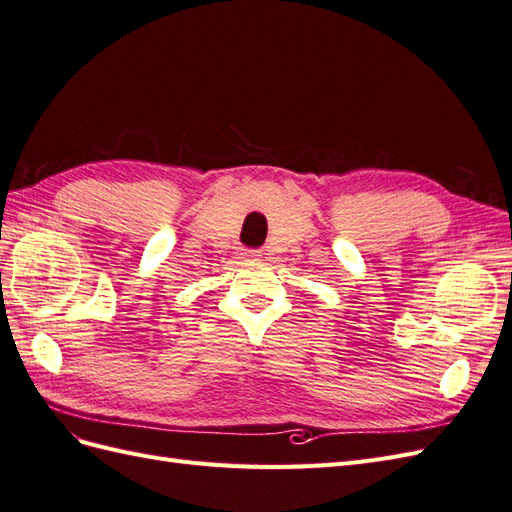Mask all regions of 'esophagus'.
Here are the masks:
<instances>
[{
    "mask_svg": "<svg viewBox=\"0 0 512 512\" xmlns=\"http://www.w3.org/2000/svg\"><path fill=\"white\" fill-rule=\"evenodd\" d=\"M243 256H245V258H250V260H256V258H260V256H262V252H260V250H245V252H243Z\"/></svg>",
    "mask_w": 512,
    "mask_h": 512,
    "instance_id": "esophagus-1",
    "label": "esophagus"
}]
</instances>
